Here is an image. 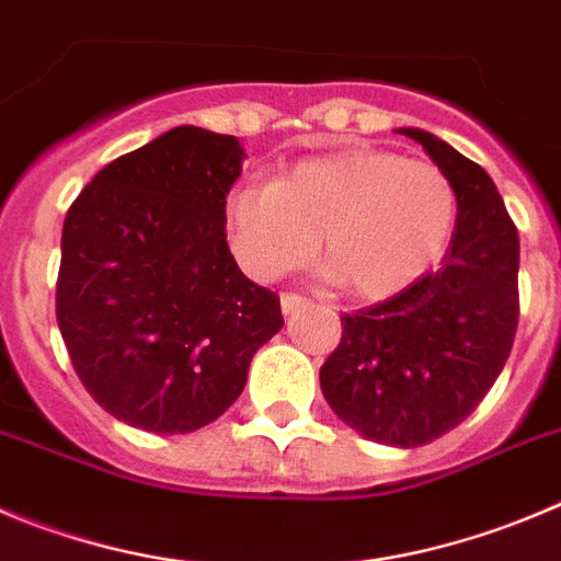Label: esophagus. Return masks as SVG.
Segmentation results:
<instances>
[{
    "label": "esophagus",
    "mask_w": 561,
    "mask_h": 561,
    "mask_svg": "<svg viewBox=\"0 0 561 561\" xmlns=\"http://www.w3.org/2000/svg\"><path fill=\"white\" fill-rule=\"evenodd\" d=\"M305 305H310V298L301 293H282V312H296Z\"/></svg>",
    "instance_id": "esophagus-1"
}]
</instances>
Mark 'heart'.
<instances>
[{
    "label": "heart",
    "instance_id": "b5f03b06",
    "mask_svg": "<svg viewBox=\"0 0 561 561\" xmlns=\"http://www.w3.org/2000/svg\"><path fill=\"white\" fill-rule=\"evenodd\" d=\"M457 224L451 180L426 160L379 149L312 157L271 185H240L224 204L238 263L276 279L318 249L352 296L387 298L437 263Z\"/></svg>",
    "mask_w": 561,
    "mask_h": 561
}]
</instances>
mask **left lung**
<instances>
[{
	"label": "left lung",
	"instance_id": "left-lung-1",
	"mask_svg": "<svg viewBox=\"0 0 561 561\" xmlns=\"http://www.w3.org/2000/svg\"><path fill=\"white\" fill-rule=\"evenodd\" d=\"M401 133L451 180V245L437 271L340 316L343 334L321 368V390L334 415L365 439L417 448L459 426L504 370L520 316V240L479 162L432 133Z\"/></svg>",
	"mask_w": 561,
	"mask_h": 561
}]
</instances>
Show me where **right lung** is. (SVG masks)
<instances>
[{"label":"right lung","mask_w":561,"mask_h":561,"mask_svg":"<svg viewBox=\"0 0 561 561\" xmlns=\"http://www.w3.org/2000/svg\"><path fill=\"white\" fill-rule=\"evenodd\" d=\"M243 160L232 135L176 127L107 162L68 207L57 327L93 401L129 426L187 434L221 417L285 323L227 243Z\"/></svg>","instance_id":"1"}]
</instances>
